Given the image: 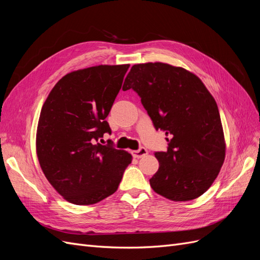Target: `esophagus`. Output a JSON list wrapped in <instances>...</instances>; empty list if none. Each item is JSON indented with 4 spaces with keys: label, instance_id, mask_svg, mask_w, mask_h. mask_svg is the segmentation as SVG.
Listing matches in <instances>:
<instances>
[{
    "label": "esophagus",
    "instance_id": "obj_1",
    "mask_svg": "<svg viewBox=\"0 0 260 260\" xmlns=\"http://www.w3.org/2000/svg\"><path fill=\"white\" fill-rule=\"evenodd\" d=\"M147 153L148 151L145 147H140L137 151H132V155L133 157H136V158H142V157L147 155Z\"/></svg>",
    "mask_w": 260,
    "mask_h": 260
}]
</instances>
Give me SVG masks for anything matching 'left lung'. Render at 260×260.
<instances>
[{"label": "left lung", "instance_id": "8db88e82", "mask_svg": "<svg viewBox=\"0 0 260 260\" xmlns=\"http://www.w3.org/2000/svg\"><path fill=\"white\" fill-rule=\"evenodd\" d=\"M132 89L156 130L168 137L156 152L153 190L175 202L198 199L217 178L225 157L221 119L215 99L198 76L165 62L133 65L122 90Z\"/></svg>", "mask_w": 260, "mask_h": 260}]
</instances>
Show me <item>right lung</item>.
<instances>
[{
  "label": "right lung",
  "mask_w": 260,
  "mask_h": 260,
  "mask_svg": "<svg viewBox=\"0 0 260 260\" xmlns=\"http://www.w3.org/2000/svg\"><path fill=\"white\" fill-rule=\"evenodd\" d=\"M130 65H100L69 73L45 100L37 129L44 176L62 198L91 205L115 193L131 164L128 152L98 141L111 135L108 116Z\"/></svg>",
  "instance_id": "add662e5"
}]
</instances>
